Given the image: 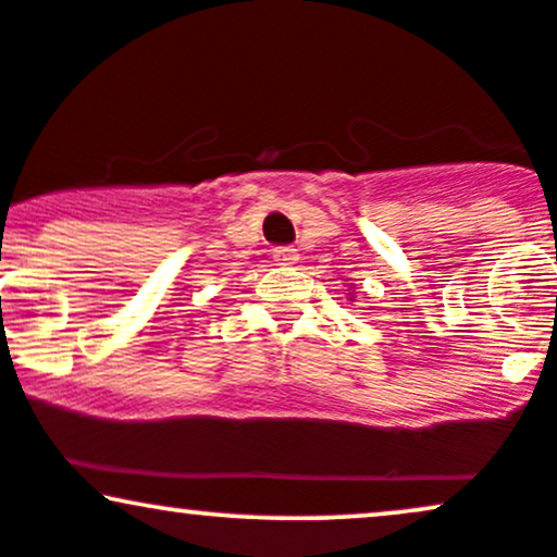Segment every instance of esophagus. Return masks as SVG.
<instances>
[{"mask_svg":"<svg viewBox=\"0 0 557 557\" xmlns=\"http://www.w3.org/2000/svg\"><path fill=\"white\" fill-rule=\"evenodd\" d=\"M272 257L277 264H296L298 261V251L293 246H274Z\"/></svg>","mask_w":557,"mask_h":557,"instance_id":"obj_1","label":"esophagus"}]
</instances>
